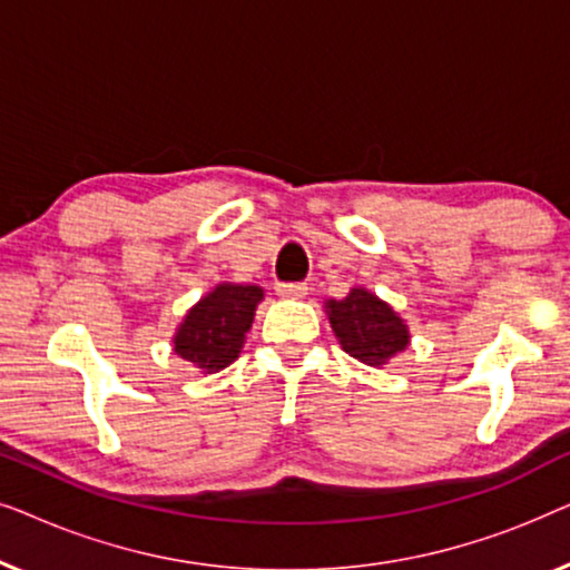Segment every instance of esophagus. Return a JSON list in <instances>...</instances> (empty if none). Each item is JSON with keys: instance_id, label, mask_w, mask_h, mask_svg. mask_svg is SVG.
<instances>
[{"instance_id": "esophagus-1", "label": "esophagus", "mask_w": 570, "mask_h": 570, "mask_svg": "<svg viewBox=\"0 0 570 570\" xmlns=\"http://www.w3.org/2000/svg\"><path fill=\"white\" fill-rule=\"evenodd\" d=\"M306 293H308V285L306 283H279L277 285L279 298H291V301L306 298Z\"/></svg>"}]
</instances>
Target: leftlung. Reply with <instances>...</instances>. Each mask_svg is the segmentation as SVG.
Segmentation results:
<instances>
[{"label": "left lung", "instance_id": "left-lung-1", "mask_svg": "<svg viewBox=\"0 0 570 570\" xmlns=\"http://www.w3.org/2000/svg\"><path fill=\"white\" fill-rule=\"evenodd\" d=\"M324 311L342 350L371 368H384L410 347L407 322L368 287L355 285L342 301H324Z\"/></svg>", "mask_w": 570, "mask_h": 570}]
</instances>
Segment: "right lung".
Returning a JSON list of instances; mask_svg holds the SVG:
<instances>
[{
    "label": "right lung",
    "mask_w": 570,
    "mask_h": 570,
    "mask_svg": "<svg viewBox=\"0 0 570 570\" xmlns=\"http://www.w3.org/2000/svg\"><path fill=\"white\" fill-rule=\"evenodd\" d=\"M264 291L252 283H220L186 311L174 332V353L202 373H217L236 361L252 330Z\"/></svg>",
    "instance_id": "1"
}]
</instances>
